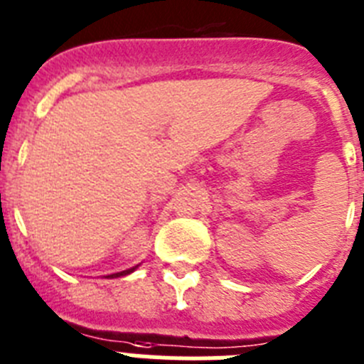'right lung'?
<instances>
[{
    "label": "right lung",
    "instance_id": "add662e5",
    "mask_svg": "<svg viewBox=\"0 0 364 364\" xmlns=\"http://www.w3.org/2000/svg\"><path fill=\"white\" fill-rule=\"evenodd\" d=\"M135 269H136V267H133V269H128V271L117 272V274H112V278H113V276H115V278H117V276H124V274H129V272H133V271H135Z\"/></svg>",
    "mask_w": 364,
    "mask_h": 364
}]
</instances>
